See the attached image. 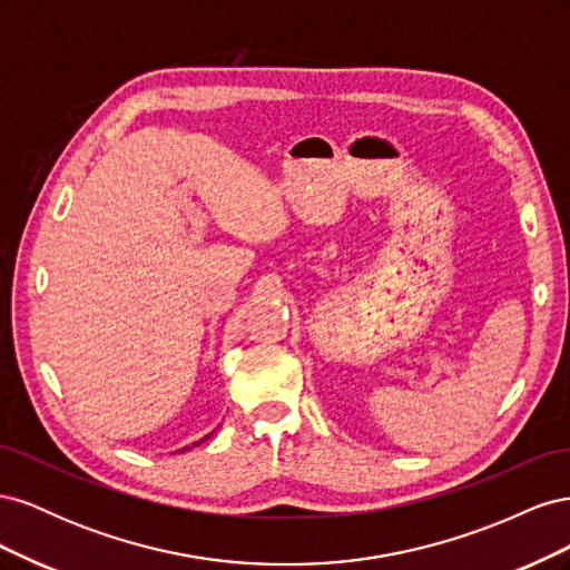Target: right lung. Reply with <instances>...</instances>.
<instances>
[{
	"mask_svg": "<svg viewBox=\"0 0 570 570\" xmlns=\"http://www.w3.org/2000/svg\"><path fill=\"white\" fill-rule=\"evenodd\" d=\"M214 433H216V430H214ZM214 433H209V435H206V438H202V440H199V442H195V444H193V446H199V444H202V442H206V440H209V438H212V435H214ZM193 446H183V450H180V452H187V450H193Z\"/></svg>",
	"mask_w": 570,
	"mask_h": 570,
	"instance_id": "add662e5",
	"label": "right lung"
}]
</instances>
